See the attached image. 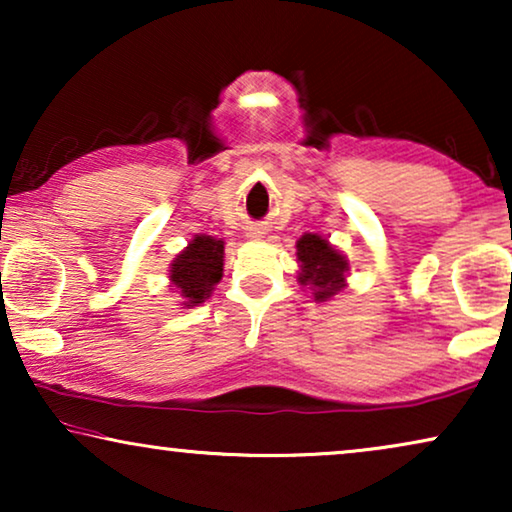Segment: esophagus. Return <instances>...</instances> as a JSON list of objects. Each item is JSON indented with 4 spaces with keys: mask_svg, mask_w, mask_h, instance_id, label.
I'll use <instances>...</instances> for the list:
<instances>
[{
    "mask_svg": "<svg viewBox=\"0 0 512 512\" xmlns=\"http://www.w3.org/2000/svg\"><path fill=\"white\" fill-rule=\"evenodd\" d=\"M249 237H263V228H258V226L249 228Z\"/></svg>",
    "mask_w": 512,
    "mask_h": 512,
    "instance_id": "1",
    "label": "esophagus"
}]
</instances>
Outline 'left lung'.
<instances>
[{"mask_svg": "<svg viewBox=\"0 0 512 512\" xmlns=\"http://www.w3.org/2000/svg\"><path fill=\"white\" fill-rule=\"evenodd\" d=\"M298 261H300V282L310 284L314 298L328 300L345 286L347 261L340 251H335L319 235L307 233L298 240Z\"/></svg>", "mask_w": 512, "mask_h": 512, "instance_id": "left-lung-1", "label": "left lung"}]
</instances>
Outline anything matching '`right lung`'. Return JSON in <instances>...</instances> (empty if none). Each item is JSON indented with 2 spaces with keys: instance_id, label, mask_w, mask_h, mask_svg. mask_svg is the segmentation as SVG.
I'll list each match as a JSON object with an SVG mask.
<instances>
[{
  "instance_id": "obj_1",
  "label": "right lung",
  "mask_w": 512,
  "mask_h": 512,
  "mask_svg": "<svg viewBox=\"0 0 512 512\" xmlns=\"http://www.w3.org/2000/svg\"><path fill=\"white\" fill-rule=\"evenodd\" d=\"M223 272V242L198 235L172 263L170 277L184 296V305H198L209 298Z\"/></svg>"
}]
</instances>
